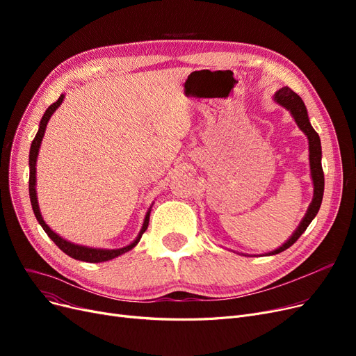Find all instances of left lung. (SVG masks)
I'll list each match as a JSON object with an SVG mask.
<instances>
[{
    "instance_id": "left-lung-1",
    "label": "left lung",
    "mask_w": 356,
    "mask_h": 356,
    "mask_svg": "<svg viewBox=\"0 0 356 356\" xmlns=\"http://www.w3.org/2000/svg\"><path fill=\"white\" fill-rule=\"evenodd\" d=\"M274 101L277 104H280L282 106H284L287 111H290V114L293 115L296 124L298 125L303 133L307 136L309 140V160H310V173H312V180H313V200L310 203V207L305 215V218L302 219L300 225L294 231V234L284 242V244L268 252L267 255H275L286 251L287 248H290L294 242L302 236V234L307 229V227L310 225V222L314 219V216L317 215L321 209L322 204V199H323V191H325V175H323V168H322V145H321V138L319 134L316 133L313 129L310 121H309V115H307V109L305 102L302 101V98L297 95L296 92H293L289 86H284L282 89H278L274 93Z\"/></svg>"
}]
</instances>
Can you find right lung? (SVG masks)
<instances>
[{"label":"right lung","instance_id":"right-lung-1","mask_svg":"<svg viewBox=\"0 0 356 356\" xmlns=\"http://www.w3.org/2000/svg\"><path fill=\"white\" fill-rule=\"evenodd\" d=\"M63 98L65 95H60L59 99L56 101L54 104H51L46 112L40 121V127H39V131H37V134L31 143V147H30V157H29V165H30V179H29V193H30V202H31V207H33V212L37 218V220H39V223L42 225V228L44 229V232L49 235V238L54 242L56 245H58L65 254H67L69 257L74 258V259H79V261H85V263H104V261H109L112 258L115 257H120L125 252H128L129 250H133L143 236V234L145 232L147 227H148V220H149V211L147 212L145 218H144V223H143V228L138 234V236L131 242L129 245L124 247V248H118V250H102V248H89V247H85V245H78V244H73V242H69L66 239H63L62 236H59L56 232H53L47 223L44 222L42 213H40V208H39V202H37V193H35V161H37V156H39V148H40V144H42V140H43V136H44V131H46V127H47V122L50 120V117L53 115V112L58 109L60 106V104L63 102Z\"/></svg>","mask_w":356,"mask_h":356}]
</instances>
